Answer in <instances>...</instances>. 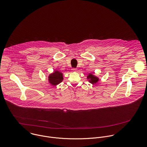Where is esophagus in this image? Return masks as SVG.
<instances>
[{
	"instance_id": "obj_1",
	"label": "esophagus",
	"mask_w": 147,
	"mask_h": 147,
	"mask_svg": "<svg viewBox=\"0 0 147 147\" xmlns=\"http://www.w3.org/2000/svg\"><path fill=\"white\" fill-rule=\"evenodd\" d=\"M77 70V69H76V68H73V69H72V70H73V71H76Z\"/></svg>"
}]
</instances>
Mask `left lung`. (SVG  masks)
<instances>
[{
	"label": "left lung",
	"mask_w": 147,
	"mask_h": 147,
	"mask_svg": "<svg viewBox=\"0 0 147 147\" xmlns=\"http://www.w3.org/2000/svg\"><path fill=\"white\" fill-rule=\"evenodd\" d=\"M87 80L92 85L96 84L99 81V78L98 77L92 74V73H89L87 76Z\"/></svg>",
	"instance_id": "left-lung-1"
}]
</instances>
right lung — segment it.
<instances>
[{
    "mask_svg": "<svg viewBox=\"0 0 147 147\" xmlns=\"http://www.w3.org/2000/svg\"><path fill=\"white\" fill-rule=\"evenodd\" d=\"M63 80V74L58 70H55L48 76V82L52 86H57L62 82Z\"/></svg>",
    "mask_w": 147,
    "mask_h": 147,
    "instance_id": "right-lung-1",
    "label": "right lung"
}]
</instances>
